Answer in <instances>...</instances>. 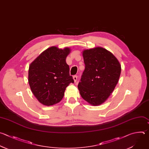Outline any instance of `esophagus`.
Instances as JSON below:
<instances>
[{
    "instance_id": "1",
    "label": "esophagus",
    "mask_w": 149,
    "mask_h": 149,
    "mask_svg": "<svg viewBox=\"0 0 149 149\" xmlns=\"http://www.w3.org/2000/svg\"><path fill=\"white\" fill-rule=\"evenodd\" d=\"M77 78H78V77H77V75H75V76H74V77H73V79H74V82H77Z\"/></svg>"
}]
</instances>
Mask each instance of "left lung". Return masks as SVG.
<instances>
[{"label": "left lung", "mask_w": 149, "mask_h": 149, "mask_svg": "<svg viewBox=\"0 0 149 149\" xmlns=\"http://www.w3.org/2000/svg\"><path fill=\"white\" fill-rule=\"evenodd\" d=\"M85 70L78 88L82 97L93 106L105 102L117 85L121 65L105 48L95 47L82 52Z\"/></svg>", "instance_id": "8db88e82"}]
</instances>
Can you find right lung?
I'll list each match as a JSON object with an SVG mask.
<instances>
[{
  "label": "right lung",
  "instance_id": "obj_1",
  "mask_svg": "<svg viewBox=\"0 0 149 149\" xmlns=\"http://www.w3.org/2000/svg\"><path fill=\"white\" fill-rule=\"evenodd\" d=\"M70 52L68 47L63 49L53 46L30 64L29 84L33 95L42 105L50 106L60 102L66 88L74 82L66 63Z\"/></svg>",
  "mask_w": 149,
  "mask_h": 149
}]
</instances>
